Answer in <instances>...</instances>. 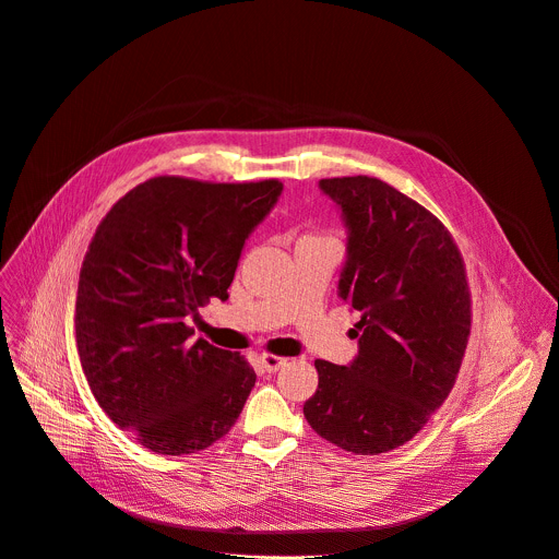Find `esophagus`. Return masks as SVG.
Instances as JSON below:
<instances>
[{"mask_svg":"<svg viewBox=\"0 0 559 559\" xmlns=\"http://www.w3.org/2000/svg\"><path fill=\"white\" fill-rule=\"evenodd\" d=\"M261 364H263V368H265L267 372H276V370H281V368L287 364V359H285V357H276V354L265 352V354H261Z\"/></svg>","mask_w":559,"mask_h":559,"instance_id":"obj_1","label":"esophagus"}]
</instances>
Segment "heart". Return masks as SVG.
I'll return each instance as SVG.
<instances>
[{"label":"heart","instance_id":"obj_1","mask_svg":"<svg viewBox=\"0 0 559 559\" xmlns=\"http://www.w3.org/2000/svg\"><path fill=\"white\" fill-rule=\"evenodd\" d=\"M302 238H317V236H312V234H308V236H302Z\"/></svg>","mask_w":559,"mask_h":559}]
</instances>
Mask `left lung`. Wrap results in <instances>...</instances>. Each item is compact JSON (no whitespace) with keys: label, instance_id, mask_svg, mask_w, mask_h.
Instances as JSON below:
<instances>
[{"label":"left lung","instance_id":"left-lung-1","mask_svg":"<svg viewBox=\"0 0 559 559\" xmlns=\"http://www.w3.org/2000/svg\"><path fill=\"white\" fill-rule=\"evenodd\" d=\"M347 225L338 296L361 321L349 366L314 361L317 392L302 415L354 454L411 441L448 399L471 338L473 300L462 251L417 200L370 176L321 180Z\"/></svg>","mask_w":559,"mask_h":559}]
</instances>
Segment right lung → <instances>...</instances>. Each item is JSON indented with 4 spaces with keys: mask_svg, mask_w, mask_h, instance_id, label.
<instances>
[{
    "mask_svg": "<svg viewBox=\"0 0 559 559\" xmlns=\"http://www.w3.org/2000/svg\"><path fill=\"white\" fill-rule=\"evenodd\" d=\"M281 191L276 178L158 176L97 225L78 283V354L99 408L144 448L205 450L242 413L257 372L240 352L193 343L187 319L229 298L245 238Z\"/></svg>",
    "mask_w": 559,
    "mask_h": 559,
    "instance_id": "right-lung-1",
    "label": "right lung"
}]
</instances>
